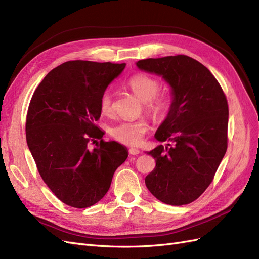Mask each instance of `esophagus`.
Segmentation results:
<instances>
[{
    "mask_svg": "<svg viewBox=\"0 0 259 259\" xmlns=\"http://www.w3.org/2000/svg\"><path fill=\"white\" fill-rule=\"evenodd\" d=\"M128 152H130L131 155H138L140 153V151L138 150V149H136V148H131L130 150H128Z\"/></svg>",
    "mask_w": 259,
    "mask_h": 259,
    "instance_id": "esophagus-1",
    "label": "esophagus"
}]
</instances>
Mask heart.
<instances>
[{
	"mask_svg": "<svg viewBox=\"0 0 259 259\" xmlns=\"http://www.w3.org/2000/svg\"><path fill=\"white\" fill-rule=\"evenodd\" d=\"M127 86L140 100L145 101L146 111L152 119L162 120L166 116L170 100L166 94H159L161 88L159 80L146 73H137L130 77ZM99 108L104 114H109L112 111L113 95L110 90H106L101 94ZM148 128V123L144 120L123 121L113 125L110 128V135L123 145L136 146L142 142Z\"/></svg>",
	"mask_w": 259,
	"mask_h": 259,
	"instance_id": "heart-1",
	"label": "heart"
}]
</instances>
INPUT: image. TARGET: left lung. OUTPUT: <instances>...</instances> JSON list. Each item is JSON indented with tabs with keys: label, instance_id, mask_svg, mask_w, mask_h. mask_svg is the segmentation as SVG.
<instances>
[{
	"label": "left lung",
	"instance_id": "8db88e82",
	"mask_svg": "<svg viewBox=\"0 0 259 259\" xmlns=\"http://www.w3.org/2000/svg\"><path fill=\"white\" fill-rule=\"evenodd\" d=\"M136 65L162 75L173 94L155 138L174 145L148 152L155 159V168L147 175L146 186L165 204H189L213 182L227 151L228 101L209 70L186 55L143 59Z\"/></svg>",
	"mask_w": 259,
	"mask_h": 259
}]
</instances>
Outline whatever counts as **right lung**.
I'll return each instance as SVG.
<instances>
[{"instance_id": "1", "label": "right lung", "mask_w": 259, "mask_h": 259, "mask_svg": "<svg viewBox=\"0 0 259 259\" xmlns=\"http://www.w3.org/2000/svg\"><path fill=\"white\" fill-rule=\"evenodd\" d=\"M125 64L70 60L37 86L28 108L27 144L44 183L65 204L85 208L104 198L126 148L105 142L95 122L99 99ZM96 139H100L96 142ZM97 143L89 149V143Z\"/></svg>"}]
</instances>
